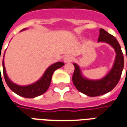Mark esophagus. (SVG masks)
Returning a JSON list of instances; mask_svg holds the SVG:
<instances>
[{"mask_svg":"<svg viewBox=\"0 0 127 127\" xmlns=\"http://www.w3.org/2000/svg\"><path fill=\"white\" fill-rule=\"evenodd\" d=\"M73 61V58H72L71 56L70 55H66L64 57V63H70Z\"/></svg>","mask_w":127,"mask_h":127,"instance_id":"1","label":"esophagus"}]
</instances>
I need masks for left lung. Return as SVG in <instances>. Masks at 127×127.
I'll return each mask as SVG.
<instances>
[{
    "label": "left lung",
    "mask_w": 127,
    "mask_h": 127,
    "mask_svg": "<svg viewBox=\"0 0 127 127\" xmlns=\"http://www.w3.org/2000/svg\"><path fill=\"white\" fill-rule=\"evenodd\" d=\"M98 42H103L110 45L116 52V58L112 69L102 79L93 80L83 76L80 66L73 63L75 71L72 80L78 91L89 96H97L106 94L113 90L122 75L124 68V56L117 39L104 29H100Z\"/></svg>",
    "instance_id": "8db88e82"
}]
</instances>
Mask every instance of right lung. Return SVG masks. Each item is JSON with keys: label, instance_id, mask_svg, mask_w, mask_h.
<instances>
[{"label": "right lung", "instance_id": "obj_1", "mask_svg": "<svg viewBox=\"0 0 127 127\" xmlns=\"http://www.w3.org/2000/svg\"><path fill=\"white\" fill-rule=\"evenodd\" d=\"M26 29H22V31L26 30ZM64 64V63H63V62H57L56 63H54L52 65H50L46 69V71H45L43 76L38 81H36V82L33 83L32 84H30V85L20 86L11 82L9 78V77L7 76V73H6V69H5V67H4V59L2 60L3 75H4V80H5V82L7 83V86L9 87L10 89L13 92H14L15 93L18 95L19 96H23V97H25V98H34L36 96L41 95L43 93H45L47 91V89L50 86L51 80H52V77L54 72L55 71L56 69L62 67Z\"/></svg>", "mask_w": 127, "mask_h": 127}]
</instances>
